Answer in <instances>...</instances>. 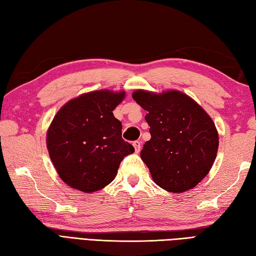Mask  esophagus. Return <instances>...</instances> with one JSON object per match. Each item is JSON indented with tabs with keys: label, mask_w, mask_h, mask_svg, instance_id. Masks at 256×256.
Here are the masks:
<instances>
[{
	"label": "esophagus",
	"mask_w": 256,
	"mask_h": 256,
	"mask_svg": "<svg viewBox=\"0 0 256 256\" xmlns=\"http://www.w3.org/2000/svg\"><path fill=\"white\" fill-rule=\"evenodd\" d=\"M133 146H134V148H135V152H136V153H138V152L140 150V140H135V142L133 143Z\"/></svg>",
	"instance_id": "34e87169"
}]
</instances>
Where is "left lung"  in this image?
<instances>
[{"mask_svg":"<svg viewBox=\"0 0 256 256\" xmlns=\"http://www.w3.org/2000/svg\"><path fill=\"white\" fill-rule=\"evenodd\" d=\"M133 99L148 114L150 140L140 158L156 184L170 192L194 188L208 175L219 148L212 118L197 102L177 90H136Z\"/></svg>","mask_w":256,"mask_h":256,"instance_id":"left-lung-1","label":"left lung"}]
</instances>
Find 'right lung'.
I'll return each instance as SVG.
<instances>
[{
	"label": "right lung",
	"instance_id": "1",
	"mask_svg": "<svg viewBox=\"0 0 256 256\" xmlns=\"http://www.w3.org/2000/svg\"><path fill=\"white\" fill-rule=\"evenodd\" d=\"M125 92L98 90L68 101L47 131V148L59 177L86 194L104 188L133 146L122 138V124L113 110Z\"/></svg>",
	"mask_w": 256,
	"mask_h": 256
}]
</instances>
